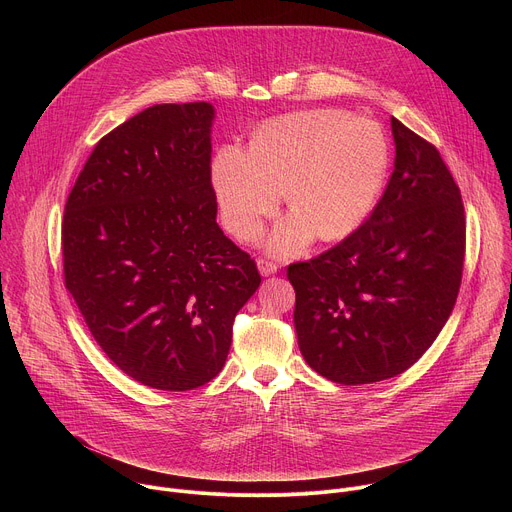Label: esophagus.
Here are the masks:
<instances>
[{
    "label": "esophagus",
    "mask_w": 512,
    "mask_h": 512,
    "mask_svg": "<svg viewBox=\"0 0 512 512\" xmlns=\"http://www.w3.org/2000/svg\"><path fill=\"white\" fill-rule=\"evenodd\" d=\"M257 267H259L261 275H273V273H277V269H279V263H275V261H271V259H265V257H261V259L257 261Z\"/></svg>",
    "instance_id": "34e87169"
}]
</instances>
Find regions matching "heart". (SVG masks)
Masks as SVG:
<instances>
[{
    "label": "heart",
    "mask_w": 512,
    "mask_h": 512,
    "mask_svg": "<svg viewBox=\"0 0 512 512\" xmlns=\"http://www.w3.org/2000/svg\"><path fill=\"white\" fill-rule=\"evenodd\" d=\"M389 166L383 129L364 117L314 109L265 121L251 150L229 143L212 160V186L227 231L253 241L287 192L296 214L271 235L275 253H300L314 235L336 241L373 210Z\"/></svg>",
    "instance_id": "1"
}]
</instances>
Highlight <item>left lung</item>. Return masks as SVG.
I'll list each match as a JSON object with an SVG mask.
<instances>
[{"label":"left lung","instance_id":"8db88e82","mask_svg":"<svg viewBox=\"0 0 512 512\" xmlns=\"http://www.w3.org/2000/svg\"><path fill=\"white\" fill-rule=\"evenodd\" d=\"M391 129L395 170L371 216L332 249L287 267L300 350L340 385L407 371L442 332L462 283L460 188L433 143L395 117Z\"/></svg>","mask_w":512,"mask_h":512}]
</instances>
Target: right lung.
<instances>
[{"label": "right lung", "mask_w": 512, "mask_h": 512, "mask_svg": "<svg viewBox=\"0 0 512 512\" xmlns=\"http://www.w3.org/2000/svg\"><path fill=\"white\" fill-rule=\"evenodd\" d=\"M210 103L154 105L99 139L64 204V285L93 338L133 381H212L261 283L216 225Z\"/></svg>", "instance_id": "right-lung-1"}]
</instances>
